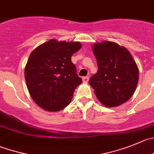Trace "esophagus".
I'll use <instances>...</instances> for the list:
<instances>
[{"label": "esophagus", "instance_id": "34e87169", "mask_svg": "<svg viewBox=\"0 0 154 154\" xmlns=\"http://www.w3.org/2000/svg\"><path fill=\"white\" fill-rule=\"evenodd\" d=\"M88 80H89L88 76H85V77H83L82 78V81L84 83H87L88 82Z\"/></svg>", "mask_w": 154, "mask_h": 154}]
</instances>
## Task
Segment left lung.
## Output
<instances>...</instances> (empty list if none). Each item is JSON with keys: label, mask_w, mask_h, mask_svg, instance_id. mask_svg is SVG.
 Segmentation results:
<instances>
[{"label": "left lung", "mask_w": 154, "mask_h": 154, "mask_svg": "<svg viewBox=\"0 0 154 154\" xmlns=\"http://www.w3.org/2000/svg\"><path fill=\"white\" fill-rule=\"evenodd\" d=\"M92 51L98 71L90 79L89 84L98 100L106 107L128 101L135 91L139 76L138 67L129 51L108 41L95 43Z\"/></svg>", "instance_id": "8db88e82"}]
</instances>
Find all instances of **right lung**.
Wrapping results in <instances>:
<instances>
[{
	"mask_svg": "<svg viewBox=\"0 0 154 154\" xmlns=\"http://www.w3.org/2000/svg\"><path fill=\"white\" fill-rule=\"evenodd\" d=\"M82 48L80 42L51 39L29 55L25 79L35 103L49 112L64 109L70 103L75 89L82 80L71 61Z\"/></svg>",
	"mask_w": 154,
	"mask_h": 154,
	"instance_id": "obj_1",
	"label": "right lung"
}]
</instances>
